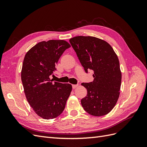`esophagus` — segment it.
<instances>
[{"label": "esophagus", "mask_w": 147, "mask_h": 147, "mask_svg": "<svg viewBox=\"0 0 147 147\" xmlns=\"http://www.w3.org/2000/svg\"><path fill=\"white\" fill-rule=\"evenodd\" d=\"M78 86V84H72V88L73 89H75Z\"/></svg>", "instance_id": "esophagus-1"}]
</instances>
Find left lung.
Segmentation results:
<instances>
[{
	"mask_svg": "<svg viewBox=\"0 0 147 147\" xmlns=\"http://www.w3.org/2000/svg\"><path fill=\"white\" fill-rule=\"evenodd\" d=\"M69 42L88 73L92 70L94 80L82 83L87 96L81 100L87 113L100 117L108 114L119 96L121 72L118 56L109 43L94 37L77 36Z\"/></svg>",
	"mask_w": 147,
	"mask_h": 147,
	"instance_id": "8db88e82",
	"label": "left lung"
}]
</instances>
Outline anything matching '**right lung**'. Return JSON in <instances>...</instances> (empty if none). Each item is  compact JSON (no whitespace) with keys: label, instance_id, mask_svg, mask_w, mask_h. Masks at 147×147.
<instances>
[{"label":"right lung","instance_id":"obj_1","mask_svg":"<svg viewBox=\"0 0 147 147\" xmlns=\"http://www.w3.org/2000/svg\"><path fill=\"white\" fill-rule=\"evenodd\" d=\"M70 45L63 40L38 43L26 53L21 70L26 97L37 115L45 119L58 117L72 91L69 83L52 82L50 76L64 51Z\"/></svg>","mask_w":147,"mask_h":147}]
</instances>
